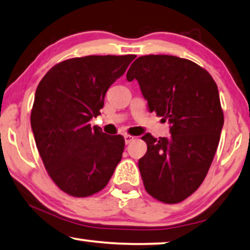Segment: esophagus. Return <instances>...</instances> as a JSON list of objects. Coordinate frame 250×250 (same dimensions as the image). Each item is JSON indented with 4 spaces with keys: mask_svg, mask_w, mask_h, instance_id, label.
<instances>
[{
    "mask_svg": "<svg viewBox=\"0 0 250 250\" xmlns=\"http://www.w3.org/2000/svg\"><path fill=\"white\" fill-rule=\"evenodd\" d=\"M124 139H125V143L126 144H128V143H131L132 141H134V139H135V136H132V135H124Z\"/></svg>",
    "mask_w": 250,
    "mask_h": 250,
    "instance_id": "34e87169",
    "label": "esophagus"
}]
</instances>
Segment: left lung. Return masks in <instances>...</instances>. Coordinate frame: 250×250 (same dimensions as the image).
Segmentation results:
<instances>
[{
    "mask_svg": "<svg viewBox=\"0 0 250 250\" xmlns=\"http://www.w3.org/2000/svg\"><path fill=\"white\" fill-rule=\"evenodd\" d=\"M126 78L137 80L149 110L170 124L169 137L142 136L144 187L162 203H179L203 183L218 149L224 121L218 85L200 65L172 55L141 56Z\"/></svg>",
    "mask_w": 250,
    "mask_h": 250,
    "instance_id": "8db88e82",
    "label": "left lung"
}]
</instances>
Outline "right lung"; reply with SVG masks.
<instances>
[{"label":"right lung","instance_id":"add662e5","mask_svg":"<svg viewBox=\"0 0 250 250\" xmlns=\"http://www.w3.org/2000/svg\"><path fill=\"white\" fill-rule=\"evenodd\" d=\"M135 55H90L63 61L39 82L31 109V129L48 175L71 196L104 189L122 159L125 140L91 127L109 86Z\"/></svg>","mask_w":250,"mask_h":250}]
</instances>
